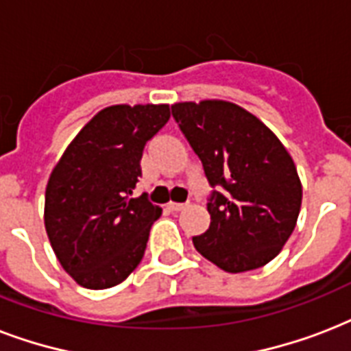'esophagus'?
Wrapping results in <instances>:
<instances>
[{
  "mask_svg": "<svg viewBox=\"0 0 351 351\" xmlns=\"http://www.w3.org/2000/svg\"><path fill=\"white\" fill-rule=\"evenodd\" d=\"M167 208H169L171 211H182V209L186 208V204H180V202H169V204H167Z\"/></svg>",
  "mask_w": 351,
  "mask_h": 351,
  "instance_id": "1",
  "label": "esophagus"
}]
</instances>
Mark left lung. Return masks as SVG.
<instances>
[{
    "instance_id": "1",
    "label": "left lung",
    "mask_w": 351,
    "mask_h": 351,
    "mask_svg": "<svg viewBox=\"0 0 351 351\" xmlns=\"http://www.w3.org/2000/svg\"><path fill=\"white\" fill-rule=\"evenodd\" d=\"M173 117L202 160L209 184V230L197 251L228 273L266 266L293 233L302 184L293 158L269 127L226 100L180 101Z\"/></svg>"
}]
</instances>
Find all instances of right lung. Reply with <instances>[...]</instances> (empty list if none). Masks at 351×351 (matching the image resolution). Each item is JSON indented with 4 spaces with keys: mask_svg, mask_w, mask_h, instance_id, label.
<instances>
[{
    "mask_svg": "<svg viewBox=\"0 0 351 351\" xmlns=\"http://www.w3.org/2000/svg\"><path fill=\"white\" fill-rule=\"evenodd\" d=\"M169 117L167 104L106 107L54 165L45 189L47 237L80 286L112 288L142 261L162 208L131 195L143 147Z\"/></svg>",
    "mask_w": 351,
    "mask_h": 351,
    "instance_id": "1",
    "label": "right lung"
}]
</instances>
